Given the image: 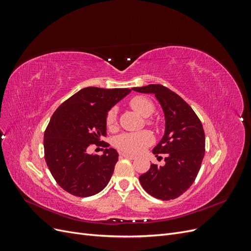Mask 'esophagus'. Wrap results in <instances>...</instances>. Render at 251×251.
Wrapping results in <instances>:
<instances>
[{
	"label": "esophagus",
	"instance_id": "1",
	"mask_svg": "<svg viewBox=\"0 0 251 251\" xmlns=\"http://www.w3.org/2000/svg\"><path fill=\"white\" fill-rule=\"evenodd\" d=\"M121 155H123V157H125V158L131 159V160H133V159H136L135 155H131V154H128V153H123Z\"/></svg>",
	"mask_w": 251,
	"mask_h": 251
}]
</instances>
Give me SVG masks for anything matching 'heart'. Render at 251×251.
Instances as JSON below:
<instances>
[{"mask_svg":"<svg viewBox=\"0 0 251 251\" xmlns=\"http://www.w3.org/2000/svg\"><path fill=\"white\" fill-rule=\"evenodd\" d=\"M131 108L140 114L143 117H149L154 112V104L149 98L143 96H135L130 100ZM117 120V109L113 108L107 115V126L109 128H114ZM153 141V137L149 132H136L124 133L119 135L116 139V146L118 149L128 153H139L143 151Z\"/></svg>","mask_w":251,"mask_h":251,"instance_id":"1","label":"heart"}]
</instances>
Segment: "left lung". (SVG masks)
I'll use <instances>...</instances> for the list:
<instances>
[{
  "label": "left lung",
  "mask_w": 251,
  "mask_h": 251,
  "mask_svg": "<svg viewBox=\"0 0 251 251\" xmlns=\"http://www.w3.org/2000/svg\"><path fill=\"white\" fill-rule=\"evenodd\" d=\"M133 91L155 95L165 120L164 134L153 149V154H165L162 166L151 164L139 177L144 191L156 199L172 200L191 187L199 173L205 153V135L200 119L193 109L161 85L132 88Z\"/></svg>",
  "instance_id": "left-lung-1"
}]
</instances>
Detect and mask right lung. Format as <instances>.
<instances>
[{"label":"right lung","mask_w":251,"mask_h":251,"mask_svg":"<svg viewBox=\"0 0 251 251\" xmlns=\"http://www.w3.org/2000/svg\"><path fill=\"white\" fill-rule=\"evenodd\" d=\"M131 89L88 87L63 102L53 114L44 135L45 159L57 184L71 195L90 197L101 192L118 161L115 149L89 154L107 135V115Z\"/></svg>","instance_id":"right-lung-1"}]
</instances>
